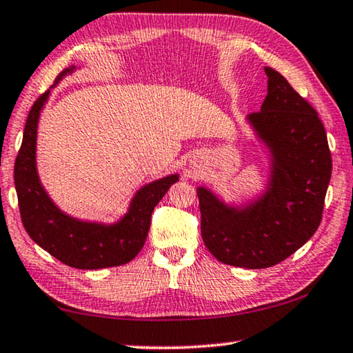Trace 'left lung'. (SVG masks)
Listing matches in <instances>:
<instances>
[{
	"mask_svg": "<svg viewBox=\"0 0 353 353\" xmlns=\"http://www.w3.org/2000/svg\"><path fill=\"white\" fill-rule=\"evenodd\" d=\"M265 71L268 97L249 121L272 149L270 188L243 210L198 188L207 249L224 265L248 270L277 265L314 235L332 176V154L318 112L279 71Z\"/></svg>",
	"mask_w": 353,
	"mask_h": 353,
	"instance_id": "8db88e82",
	"label": "left lung"
}]
</instances>
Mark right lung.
<instances>
[{
    "label": "right lung",
    "instance_id": "obj_1",
    "mask_svg": "<svg viewBox=\"0 0 353 353\" xmlns=\"http://www.w3.org/2000/svg\"><path fill=\"white\" fill-rule=\"evenodd\" d=\"M70 71L73 68H65L56 82ZM48 94L50 92L41 93L29 110L15 159L14 181L21 223L41 249L71 268L101 270L126 265L135 259L146 241L154 207L179 177L168 176L143 187L135 194L129 213L118 224L82 223L63 214L48 198L35 171L37 123Z\"/></svg>",
    "mask_w": 353,
    "mask_h": 353
}]
</instances>
